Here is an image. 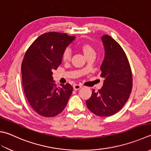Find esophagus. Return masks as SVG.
Instances as JSON below:
<instances>
[{
	"label": "esophagus",
	"instance_id": "34e87169",
	"mask_svg": "<svg viewBox=\"0 0 151 151\" xmlns=\"http://www.w3.org/2000/svg\"><path fill=\"white\" fill-rule=\"evenodd\" d=\"M73 89H74L75 91H77V90H79V89H80L81 86L78 84H75V85H73Z\"/></svg>",
	"mask_w": 151,
	"mask_h": 151
}]
</instances>
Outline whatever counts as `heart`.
Returning a JSON list of instances; mask_svg holds the SVG:
<instances>
[{
  "label": "heart",
  "instance_id": "1",
  "mask_svg": "<svg viewBox=\"0 0 151 151\" xmlns=\"http://www.w3.org/2000/svg\"><path fill=\"white\" fill-rule=\"evenodd\" d=\"M79 49H80L86 58L89 57L91 56L96 55L95 49L93 47L92 45H91L89 42H84L79 46ZM71 58V51L69 49H66L64 51L62 54V60L64 62L69 61Z\"/></svg>",
  "mask_w": 151,
  "mask_h": 151
}]
</instances>
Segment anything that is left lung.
Wrapping results in <instances>:
<instances>
[{
	"label": "left lung",
	"mask_w": 151,
	"mask_h": 151,
	"mask_svg": "<svg viewBox=\"0 0 151 151\" xmlns=\"http://www.w3.org/2000/svg\"><path fill=\"white\" fill-rule=\"evenodd\" d=\"M105 55L101 66L103 85L97 92L93 90L91 96L86 101L91 112L107 117L122 109L128 100L132 89L133 78L126 53L112 37L102 36Z\"/></svg>",
	"instance_id": "left-lung-1"
}]
</instances>
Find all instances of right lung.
Instances as JSON below:
<instances>
[{"label": "right lung", "mask_w": 151, "mask_h": 151, "mask_svg": "<svg viewBox=\"0 0 151 151\" xmlns=\"http://www.w3.org/2000/svg\"><path fill=\"white\" fill-rule=\"evenodd\" d=\"M75 38L55 31L44 33L24 55L21 70L25 95L32 109L44 117H55L62 112L72 93L69 83L56 86L52 70L61 64L62 54Z\"/></svg>", "instance_id": "1"}]
</instances>
